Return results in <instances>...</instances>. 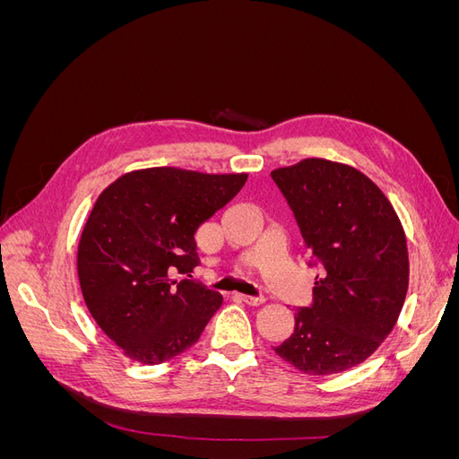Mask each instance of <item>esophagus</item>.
<instances>
[{"label": "esophagus", "instance_id": "34e87169", "mask_svg": "<svg viewBox=\"0 0 459 459\" xmlns=\"http://www.w3.org/2000/svg\"><path fill=\"white\" fill-rule=\"evenodd\" d=\"M239 300H243L245 304H251V307H258V304L264 302V297H251V295H238Z\"/></svg>", "mask_w": 459, "mask_h": 459}]
</instances>
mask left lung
I'll use <instances>...</instances> for the list:
<instances>
[{
    "label": "left lung",
    "instance_id": "8db88e82",
    "mask_svg": "<svg viewBox=\"0 0 459 459\" xmlns=\"http://www.w3.org/2000/svg\"><path fill=\"white\" fill-rule=\"evenodd\" d=\"M280 187L317 266L310 307L275 354L310 375L351 369L393 331L408 293L406 235L393 204L352 166L304 159L277 169Z\"/></svg>",
    "mask_w": 459,
    "mask_h": 459
}]
</instances>
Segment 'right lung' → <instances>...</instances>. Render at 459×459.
<instances>
[{
	"label": "right lung",
	"mask_w": 459,
	"mask_h": 459,
	"mask_svg": "<svg viewBox=\"0 0 459 459\" xmlns=\"http://www.w3.org/2000/svg\"><path fill=\"white\" fill-rule=\"evenodd\" d=\"M247 174L147 169L97 199L78 245L86 307L128 358L162 364L195 344L221 295L176 273L199 264L195 231L224 208Z\"/></svg>",
	"instance_id": "obj_1"
}]
</instances>
